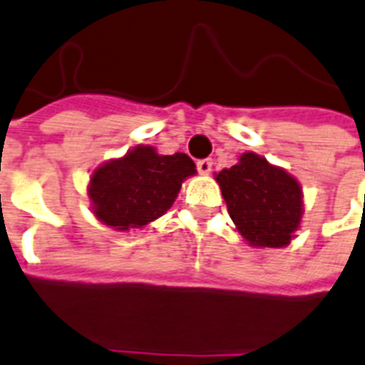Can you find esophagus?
Returning <instances> with one entry per match:
<instances>
[{
  "mask_svg": "<svg viewBox=\"0 0 365 365\" xmlns=\"http://www.w3.org/2000/svg\"><path fill=\"white\" fill-rule=\"evenodd\" d=\"M196 168L201 175H209L212 169V160L209 158H203V160H197L196 162Z\"/></svg>",
  "mask_w": 365,
  "mask_h": 365,
  "instance_id": "1",
  "label": "esophagus"
}]
</instances>
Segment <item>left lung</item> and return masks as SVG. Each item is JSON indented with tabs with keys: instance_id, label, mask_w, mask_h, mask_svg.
Wrapping results in <instances>:
<instances>
[{
	"instance_id": "left-lung-1",
	"label": "left lung",
	"mask_w": 365,
	"mask_h": 365,
	"mask_svg": "<svg viewBox=\"0 0 365 365\" xmlns=\"http://www.w3.org/2000/svg\"><path fill=\"white\" fill-rule=\"evenodd\" d=\"M239 233L255 247H284L302 220V190L294 177L255 153L217 175Z\"/></svg>"
}]
</instances>
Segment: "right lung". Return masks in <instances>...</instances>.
I'll use <instances>...</instances> for the list:
<instances>
[{"instance_id":"add662e5","label":"right lung","mask_w":365,"mask_h":365,"mask_svg":"<svg viewBox=\"0 0 365 365\" xmlns=\"http://www.w3.org/2000/svg\"><path fill=\"white\" fill-rule=\"evenodd\" d=\"M194 173L196 165L186 154L160 156L153 147H137L92 175L90 200L96 217L122 232L141 228L173 205L180 182Z\"/></svg>"}]
</instances>
